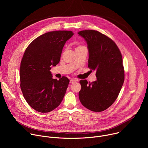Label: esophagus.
Returning <instances> with one entry per match:
<instances>
[{
    "label": "esophagus",
    "mask_w": 148,
    "mask_h": 148,
    "mask_svg": "<svg viewBox=\"0 0 148 148\" xmlns=\"http://www.w3.org/2000/svg\"><path fill=\"white\" fill-rule=\"evenodd\" d=\"M76 79H70V82L71 83V84H73V83H74V82H76Z\"/></svg>",
    "instance_id": "34e87169"
}]
</instances>
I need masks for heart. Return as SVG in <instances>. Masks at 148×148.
Instances as JSON below:
<instances>
[{
    "instance_id": "b5f03b06",
    "label": "heart",
    "mask_w": 148,
    "mask_h": 148,
    "mask_svg": "<svg viewBox=\"0 0 148 148\" xmlns=\"http://www.w3.org/2000/svg\"><path fill=\"white\" fill-rule=\"evenodd\" d=\"M83 47V46H78V47H77V48H76V49H78V48H81V47Z\"/></svg>"
}]
</instances>
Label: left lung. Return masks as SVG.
Returning a JSON list of instances; mask_svg holds the SVG:
<instances>
[{
  "mask_svg": "<svg viewBox=\"0 0 148 148\" xmlns=\"http://www.w3.org/2000/svg\"><path fill=\"white\" fill-rule=\"evenodd\" d=\"M78 34L87 41L89 52L88 67L96 71L97 80H80L79 99L83 105L94 112L109 108L116 99L124 81L121 53L115 42L100 32L82 30Z\"/></svg>",
  "mask_w": 148,
  "mask_h": 148,
  "instance_id": "1",
  "label": "left lung"
}]
</instances>
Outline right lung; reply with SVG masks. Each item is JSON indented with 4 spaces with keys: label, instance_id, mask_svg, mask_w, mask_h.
<instances>
[{
    "label": "right lung",
    "instance_id": "add662e5",
    "mask_svg": "<svg viewBox=\"0 0 148 148\" xmlns=\"http://www.w3.org/2000/svg\"><path fill=\"white\" fill-rule=\"evenodd\" d=\"M74 33L50 32L34 39L25 50L20 63V88L24 98L36 111L46 113L56 109L64 98L69 79H53L52 66L60 62L62 48Z\"/></svg>",
    "mask_w": 148,
    "mask_h": 148
}]
</instances>
